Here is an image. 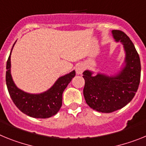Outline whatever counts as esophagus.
<instances>
[{
    "mask_svg": "<svg viewBox=\"0 0 146 146\" xmlns=\"http://www.w3.org/2000/svg\"><path fill=\"white\" fill-rule=\"evenodd\" d=\"M84 68L82 64H78V65L76 67V72L77 74H82L83 73Z\"/></svg>",
    "mask_w": 146,
    "mask_h": 146,
    "instance_id": "obj_1",
    "label": "esophagus"
}]
</instances>
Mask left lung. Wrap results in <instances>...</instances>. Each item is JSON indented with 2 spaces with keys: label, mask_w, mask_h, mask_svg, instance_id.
<instances>
[{
  "label": "left lung",
  "mask_w": 146,
  "mask_h": 146,
  "mask_svg": "<svg viewBox=\"0 0 146 146\" xmlns=\"http://www.w3.org/2000/svg\"><path fill=\"white\" fill-rule=\"evenodd\" d=\"M111 35L116 42L122 44L125 54L119 70L109 74L90 70L83 73L86 103L104 113L120 110L132 100L140 84L141 73L140 57L129 36L119 30H112Z\"/></svg>",
  "instance_id": "left-lung-1"
}]
</instances>
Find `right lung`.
Returning <instances> with one entry per match:
<instances>
[{"instance_id":"obj_1","label":"right lung","mask_w":146,"mask_h":146,"mask_svg":"<svg viewBox=\"0 0 146 146\" xmlns=\"http://www.w3.org/2000/svg\"><path fill=\"white\" fill-rule=\"evenodd\" d=\"M15 42L6 63V82L10 97L17 108L28 116L35 118H48L60 110L63 92L75 76L76 72L73 70L59 77L45 92L40 93L25 92L17 87L11 73V54Z\"/></svg>"}]
</instances>
